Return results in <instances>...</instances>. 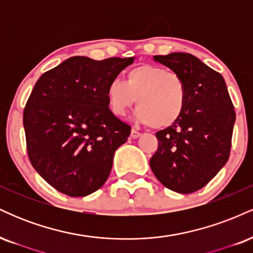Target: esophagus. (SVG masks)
Here are the masks:
<instances>
[{"mask_svg": "<svg viewBox=\"0 0 253 253\" xmlns=\"http://www.w3.org/2000/svg\"><path fill=\"white\" fill-rule=\"evenodd\" d=\"M140 135H141V133L139 132V130H136L134 128L130 130V138L135 139V138H139V136H140Z\"/></svg>", "mask_w": 253, "mask_h": 253, "instance_id": "obj_1", "label": "esophagus"}]
</instances>
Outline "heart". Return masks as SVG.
<instances>
[{
  "mask_svg": "<svg viewBox=\"0 0 253 253\" xmlns=\"http://www.w3.org/2000/svg\"><path fill=\"white\" fill-rule=\"evenodd\" d=\"M125 78V83L114 78L106 88L107 104L113 114L124 117L136 100V118L153 128L169 127L181 118L188 98L181 75L163 66L143 64L127 71Z\"/></svg>",
  "mask_w": 253,
  "mask_h": 253,
  "instance_id": "heart-1",
  "label": "heart"
}]
</instances>
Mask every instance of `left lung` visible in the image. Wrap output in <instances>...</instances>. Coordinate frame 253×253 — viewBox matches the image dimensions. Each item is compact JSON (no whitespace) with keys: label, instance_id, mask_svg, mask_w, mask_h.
<instances>
[{"label":"left lung","instance_id":"left-lung-1","mask_svg":"<svg viewBox=\"0 0 253 253\" xmlns=\"http://www.w3.org/2000/svg\"><path fill=\"white\" fill-rule=\"evenodd\" d=\"M183 77L188 89L181 118L156 133L150 167L158 181L181 194L201 189L227 163L236 110L219 72L190 53L153 56Z\"/></svg>","mask_w":253,"mask_h":253}]
</instances>
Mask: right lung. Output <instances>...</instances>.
Masks as SVG:
<instances>
[{
    "label": "right lung",
    "instance_id": "1",
    "mask_svg": "<svg viewBox=\"0 0 253 253\" xmlns=\"http://www.w3.org/2000/svg\"><path fill=\"white\" fill-rule=\"evenodd\" d=\"M133 59L71 57L37 81L24 109L28 158L60 193L86 196L108 178L130 126L109 110L106 88Z\"/></svg>",
    "mask_w": 253,
    "mask_h": 253
}]
</instances>
